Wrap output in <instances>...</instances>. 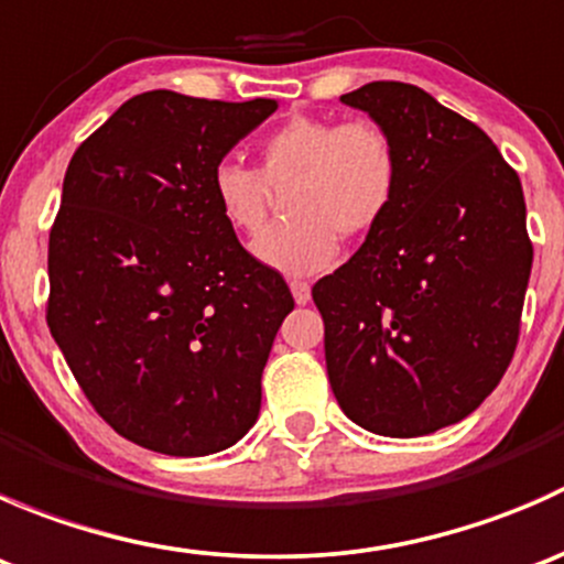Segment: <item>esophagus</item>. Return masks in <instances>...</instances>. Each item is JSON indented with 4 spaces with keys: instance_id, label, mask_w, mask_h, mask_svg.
I'll return each mask as SVG.
<instances>
[{
    "instance_id": "1",
    "label": "esophagus",
    "mask_w": 564,
    "mask_h": 564,
    "mask_svg": "<svg viewBox=\"0 0 564 564\" xmlns=\"http://www.w3.org/2000/svg\"><path fill=\"white\" fill-rule=\"evenodd\" d=\"M289 289H292L294 303H297V305H308L311 303V286L305 281H289Z\"/></svg>"
}]
</instances>
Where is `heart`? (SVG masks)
<instances>
[{
  "instance_id": "obj_1",
  "label": "heart",
  "mask_w": 564,
  "mask_h": 564,
  "mask_svg": "<svg viewBox=\"0 0 564 564\" xmlns=\"http://www.w3.org/2000/svg\"><path fill=\"white\" fill-rule=\"evenodd\" d=\"M401 152L371 119L297 117L256 144V169L220 161L209 174L215 213L240 237H259L275 193L289 220L253 246L256 259L283 275L333 267L338 237L362 240L382 226L401 191Z\"/></svg>"
}]
</instances>
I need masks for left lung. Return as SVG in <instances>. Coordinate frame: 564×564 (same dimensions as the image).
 <instances>
[{
	"instance_id": "8db88e82",
	"label": "left lung",
	"mask_w": 564,
	"mask_h": 564,
	"mask_svg": "<svg viewBox=\"0 0 564 564\" xmlns=\"http://www.w3.org/2000/svg\"><path fill=\"white\" fill-rule=\"evenodd\" d=\"M392 135L401 191L379 229L314 286L346 417L423 436L475 412L513 360L532 270L521 180L475 122L414 84L349 95Z\"/></svg>"
}]
</instances>
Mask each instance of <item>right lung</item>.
<instances>
[{
  "instance_id": "obj_1",
  "label": "right lung",
  "mask_w": 564,
  "mask_h": 564,
  "mask_svg": "<svg viewBox=\"0 0 564 564\" xmlns=\"http://www.w3.org/2000/svg\"><path fill=\"white\" fill-rule=\"evenodd\" d=\"M275 108L152 89L65 172L45 322L95 412L147 451L209 456L259 417L294 300L215 213L209 174Z\"/></svg>"
}]
</instances>
